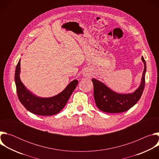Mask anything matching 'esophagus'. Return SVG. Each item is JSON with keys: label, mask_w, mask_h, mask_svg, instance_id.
Listing matches in <instances>:
<instances>
[{"label": "esophagus", "mask_w": 159, "mask_h": 159, "mask_svg": "<svg viewBox=\"0 0 159 159\" xmlns=\"http://www.w3.org/2000/svg\"><path fill=\"white\" fill-rule=\"evenodd\" d=\"M82 74L84 75V77H90V75H91V73H90V71L89 69H85L83 71Z\"/></svg>", "instance_id": "1"}]
</instances>
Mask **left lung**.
<instances>
[{
    "mask_svg": "<svg viewBox=\"0 0 159 159\" xmlns=\"http://www.w3.org/2000/svg\"><path fill=\"white\" fill-rule=\"evenodd\" d=\"M144 64L141 83L139 87L132 93L121 94L111 90L103 82L93 79L94 85V97L97 107L103 112L118 113L125 112L132 107L140 99L145 87L146 62L142 57Z\"/></svg>",
    "mask_w": 159,
    "mask_h": 159,
    "instance_id": "1",
    "label": "left lung"
}]
</instances>
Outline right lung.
Segmentation results:
<instances>
[{
	"label": "right lung",
	"mask_w": 159,
	"mask_h": 159,
	"mask_svg": "<svg viewBox=\"0 0 159 159\" xmlns=\"http://www.w3.org/2000/svg\"><path fill=\"white\" fill-rule=\"evenodd\" d=\"M20 59L15 71V83L18 98L30 112L41 116H51L59 112L66 105L74 90L78 84L75 79L70 82L60 93L50 98H41L29 90L20 79Z\"/></svg>",
	"instance_id": "right-lung-1"
}]
</instances>
